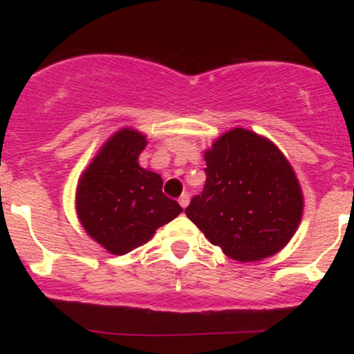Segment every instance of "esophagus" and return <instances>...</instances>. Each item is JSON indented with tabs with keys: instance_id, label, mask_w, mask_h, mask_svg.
<instances>
[{
	"instance_id": "esophagus-1",
	"label": "esophagus",
	"mask_w": 354,
	"mask_h": 354,
	"mask_svg": "<svg viewBox=\"0 0 354 354\" xmlns=\"http://www.w3.org/2000/svg\"><path fill=\"white\" fill-rule=\"evenodd\" d=\"M178 201H180V205L183 206V208H186V206L189 205V194L188 193H183L181 196H180V200H178Z\"/></svg>"
}]
</instances>
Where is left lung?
<instances>
[{"instance_id":"8db88e82","label":"left lung","mask_w":354,"mask_h":354,"mask_svg":"<svg viewBox=\"0 0 354 354\" xmlns=\"http://www.w3.org/2000/svg\"><path fill=\"white\" fill-rule=\"evenodd\" d=\"M206 183L185 209L231 259L258 261L290 243L303 216L298 178L266 138L234 128L205 151Z\"/></svg>"}]
</instances>
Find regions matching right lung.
Returning a JSON list of instances; mask_svg holds the SVG:
<instances>
[{"label":"right lung","mask_w":354,"mask_h":354,"mask_svg":"<svg viewBox=\"0 0 354 354\" xmlns=\"http://www.w3.org/2000/svg\"><path fill=\"white\" fill-rule=\"evenodd\" d=\"M145 146V135L120 129L101 146L76 188L81 225L113 254H126L148 243L154 231L183 211L163 193L160 174L138 165Z\"/></svg>","instance_id":"right-lung-1"}]
</instances>
